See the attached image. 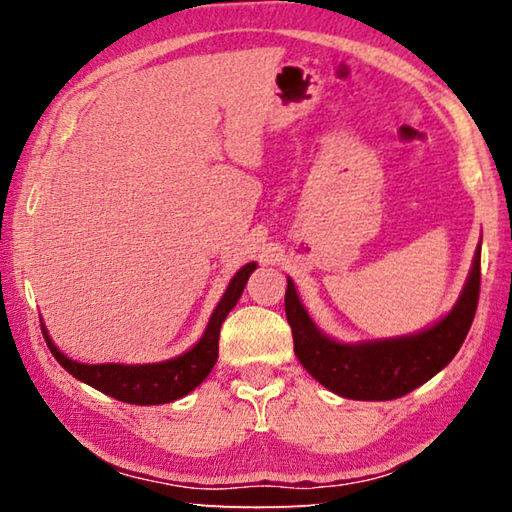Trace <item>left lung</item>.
I'll list each match as a JSON object with an SVG mask.
<instances>
[{
    "instance_id": "1",
    "label": "left lung",
    "mask_w": 512,
    "mask_h": 512,
    "mask_svg": "<svg viewBox=\"0 0 512 512\" xmlns=\"http://www.w3.org/2000/svg\"><path fill=\"white\" fill-rule=\"evenodd\" d=\"M287 282L284 309L293 334V350L309 375L348 400H395L429 381L461 350L479 305L481 246L456 307L438 325L402 339L359 345L327 339L300 305L293 282Z\"/></svg>"
}]
</instances>
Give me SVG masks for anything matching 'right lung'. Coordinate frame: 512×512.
I'll use <instances>...</instances> for the list:
<instances>
[{"label":"right lung","instance_id":"add662e5","mask_svg":"<svg viewBox=\"0 0 512 512\" xmlns=\"http://www.w3.org/2000/svg\"><path fill=\"white\" fill-rule=\"evenodd\" d=\"M255 271V264H246L241 271L232 277V282L225 289L223 298L216 305L210 318L203 339L198 341L192 350L185 352L183 357H176L162 363H149V366H121V363H99V366H88L67 359L60 352L54 341L49 339L42 325V336H45L47 348L54 354L56 361L63 366L69 375L85 381L97 391L115 397L119 402L128 404H167L180 400L187 393H192L201 381L210 375L216 357H219V334L221 323L230 309L237 305V300L248 282L250 273Z\"/></svg>","mask_w":512,"mask_h":512}]
</instances>
